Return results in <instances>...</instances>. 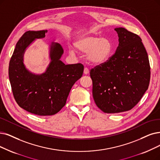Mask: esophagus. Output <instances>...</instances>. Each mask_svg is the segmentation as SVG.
Instances as JSON below:
<instances>
[{"mask_svg":"<svg viewBox=\"0 0 160 160\" xmlns=\"http://www.w3.org/2000/svg\"><path fill=\"white\" fill-rule=\"evenodd\" d=\"M83 73H84V74H85V75H87V74H88V73H89V70H88V68H85L84 69V72H83Z\"/></svg>","mask_w":160,"mask_h":160,"instance_id":"34e87169","label":"esophagus"}]
</instances>
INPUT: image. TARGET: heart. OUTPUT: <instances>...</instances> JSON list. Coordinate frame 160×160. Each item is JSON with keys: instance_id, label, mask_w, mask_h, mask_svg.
I'll return each mask as SVG.
<instances>
[{"instance_id": "obj_1", "label": "heart", "mask_w": 160, "mask_h": 160, "mask_svg": "<svg viewBox=\"0 0 160 160\" xmlns=\"http://www.w3.org/2000/svg\"><path fill=\"white\" fill-rule=\"evenodd\" d=\"M74 47L80 52L87 53L88 62L95 66L103 64L109 60L113 49L112 42L107 38L88 34L77 37ZM69 52L71 55H75L76 50L73 47H69Z\"/></svg>"}]
</instances>
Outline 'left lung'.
I'll list each match as a JSON object with an SVG mask.
<instances>
[{"mask_svg": "<svg viewBox=\"0 0 160 160\" xmlns=\"http://www.w3.org/2000/svg\"><path fill=\"white\" fill-rule=\"evenodd\" d=\"M114 30L119 37L116 52L90 72L94 100L107 113L131 110L147 91L150 79L148 54L140 37L123 28Z\"/></svg>", "mask_w": 160, "mask_h": 160, "instance_id": "8db88e82", "label": "left lung"}]
</instances>
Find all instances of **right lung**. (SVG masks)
<instances>
[{
    "label": "right lung",
    "instance_id": "obj_1",
    "mask_svg": "<svg viewBox=\"0 0 160 160\" xmlns=\"http://www.w3.org/2000/svg\"><path fill=\"white\" fill-rule=\"evenodd\" d=\"M47 30L28 31L16 44L9 63L8 75L14 98L23 110L37 116H52L65 106L75 82L82 75L81 63L66 65L59 43L49 44L50 63L41 74L32 73L23 63L27 48L36 39L45 37Z\"/></svg>",
    "mask_w": 160,
    "mask_h": 160
}]
</instances>
